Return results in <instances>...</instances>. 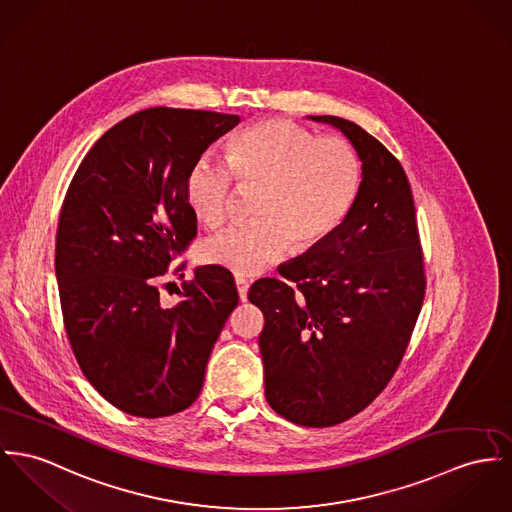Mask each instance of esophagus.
<instances>
[{"label":"esophagus","instance_id":"esophagus-1","mask_svg":"<svg viewBox=\"0 0 512 512\" xmlns=\"http://www.w3.org/2000/svg\"><path fill=\"white\" fill-rule=\"evenodd\" d=\"M237 294H239V300L245 302L247 300V290H249V282L243 278V276H237L236 278Z\"/></svg>","mask_w":512,"mask_h":512}]
</instances>
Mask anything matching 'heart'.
I'll return each instance as SVG.
<instances>
[{"label": "heart", "mask_w": 512, "mask_h": 512, "mask_svg": "<svg viewBox=\"0 0 512 512\" xmlns=\"http://www.w3.org/2000/svg\"><path fill=\"white\" fill-rule=\"evenodd\" d=\"M237 179L261 189L257 220L208 237L200 255L236 275H259L292 243L306 251L341 228L358 195L360 163L343 138H317L288 120L259 122L237 136L230 159L204 154L193 165L187 197L206 226L228 220Z\"/></svg>", "instance_id": "obj_1"}]
</instances>
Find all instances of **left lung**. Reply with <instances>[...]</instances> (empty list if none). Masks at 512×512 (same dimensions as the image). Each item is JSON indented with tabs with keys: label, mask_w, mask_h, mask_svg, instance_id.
I'll use <instances>...</instances> for the list:
<instances>
[{
	"label": "left lung",
	"mask_w": 512,
	"mask_h": 512,
	"mask_svg": "<svg viewBox=\"0 0 512 512\" xmlns=\"http://www.w3.org/2000/svg\"><path fill=\"white\" fill-rule=\"evenodd\" d=\"M362 181L341 228L261 278L249 302L265 315L259 349L265 397L304 427H333L368 407L392 380L425 298L415 204L401 163L341 117Z\"/></svg>",
	"instance_id": "8db88e82"
}]
</instances>
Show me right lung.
<instances>
[{"mask_svg":"<svg viewBox=\"0 0 512 512\" xmlns=\"http://www.w3.org/2000/svg\"><path fill=\"white\" fill-rule=\"evenodd\" d=\"M237 115L156 107L109 128L64 198L56 280L70 345L91 386L134 417L197 399L208 356L239 302L230 271L197 267L163 306L158 282L197 236L193 165Z\"/></svg>","mask_w":512,"mask_h":512,"instance_id":"add662e5","label":"right lung"}]
</instances>
